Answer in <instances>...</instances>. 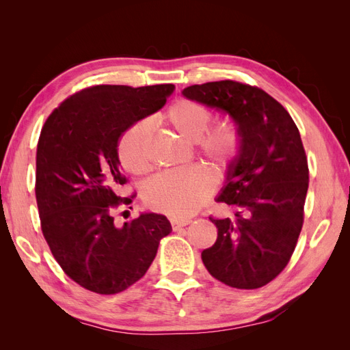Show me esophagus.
<instances>
[{
    "label": "esophagus",
    "mask_w": 350,
    "mask_h": 350,
    "mask_svg": "<svg viewBox=\"0 0 350 350\" xmlns=\"http://www.w3.org/2000/svg\"><path fill=\"white\" fill-rule=\"evenodd\" d=\"M189 224L188 220L185 221H179V220H171V226H172V230H181L184 226H187Z\"/></svg>",
    "instance_id": "34e87169"
}]
</instances>
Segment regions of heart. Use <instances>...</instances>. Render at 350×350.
Instances as JSON below:
<instances>
[{
    "mask_svg": "<svg viewBox=\"0 0 350 350\" xmlns=\"http://www.w3.org/2000/svg\"><path fill=\"white\" fill-rule=\"evenodd\" d=\"M157 121L166 124L188 143H196L197 150L204 156L219 174L228 169L239 153L241 137L234 124L221 121L208 126L210 111L191 99H179ZM150 126L147 121L135 122L122 135L118 147L121 165L134 175L149 169ZM213 176L203 167L163 174L152 178L143 188L147 206L176 219L196 215L213 194Z\"/></svg>",
    "mask_w": 350,
    "mask_h": 350,
    "instance_id": "b5f03b06",
    "label": "heart"
}]
</instances>
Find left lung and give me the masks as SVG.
<instances>
[{"mask_svg": "<svg viewBox=\"0 0 350 350\" xmlns=\"http://www.w3.org/2000/svg\"><path fill=\"white\" fill-rule=\"evenodd\" d=\"M183 94L229 113L241 137L217 197L238 211L235 219L210 217L217 239L201 260L230 288H261L288 266L304 224L310 171L298 126L276 99L250 84L210 81Z\"/></svg>", "mask_w": 350, "mask_h": 350, "instance_id": "left-lung-1", "label": "left lung"}]
</instances>
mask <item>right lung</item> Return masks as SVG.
Here are the masks:
<instances>
[{
	"instance_id": "right-lung-1",
	"label": "right lung",
	"mask_w": 350,
	"mask_h": 350,
	"mask_svg": "<svg viewBox=\"0 0 350 350\" xmlns=\"http://www.w3.org/2000/svg\"><path fill=\"white\" fill-rule=\"evenodd\" d=\"M174 89L92 86L71 94L42 126L35 185L42 234L67 276L90 292L120 293L140 280L172 230L163 215L118 226L113 213L134 197L121 196L129 181L120 169L121 135L161 109Z\"/></svg>"
}]
</instances>
